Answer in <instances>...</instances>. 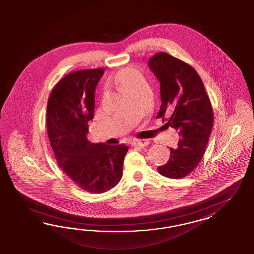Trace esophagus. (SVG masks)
Masks as SVG:
<instances>
[{"label": "esophagus", "mask_w": 254, "mask_h": 254, "mask_svg": "<svg viewBox=\"0 0 254 254\" xmlns=\"http://www.w3.org/2000/svg\"><path fill=\"white\" fill-rule=\"evenodd\" d=\"M131 144L134 147H144L149 144V141L147 139H137V140H134Z\"/></svg>", "instance_id": "esophagus-1"}]
</instances>
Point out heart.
Returning <instances> with one entry per match:
<instances>
[{"mask_svg":"<svg viewBox=\"0 0 254 254\" xmlns=\"http://www.w3.org/2000/svg\"><path fill=\"white\" fill-rule=\"evenodd\" d=\"M116 82L120 85L123 90L130 88L134 85H137L142 82V75L138 72L137 69L133 68L120 70L116 77Z\"/></svg>","mask_w":254,"mask_h":254,"instance_id":"b5f03b06","label":"heart"}]
</instances>
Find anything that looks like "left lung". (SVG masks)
Instances as JSON below:
<instances>
[{
	"instance_id": "obj_1",
	"label": "left lung",
	"mask_w": 254,
	"mask_h": 254,
	"mask_svg": "<svg viewBox=\"0 0 254 254\" xmlns=\"http://www.w3.org/2000/svg\"><path fill=\"white\" fill-rule=\"evenodd\" d=\"M148 65L160 83L161 106L157 118L179 132L177 148H170L167 164L157 168L169 179L187 176L197 167L213 126V111L204 84L191 65L168 53H156Z\"/></svg>"
}]
</instances>
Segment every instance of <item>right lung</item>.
Returning a JSON list of instances; mask_svg holds the SVG:
<instances>
[{
	"label": "right lung",
	"instance_id": "right-lung-1",
	"mask_svg": "<svg viewBox=\"0 0 254 254\" xmlns=\"http://www.w3.org/2000/svg\"><path fill=\"white\" fill-rule=\"evenodd\" d=\"M104 69L69 72L55 85L46 112L48 138L59 166L80 188L92 193L107 192L120 182L124 144L92 143L88 122L94 118L95 90Z\"/></svg>",
	"mask_w": 254,
	"mask_h": 254
}]
</instances>
